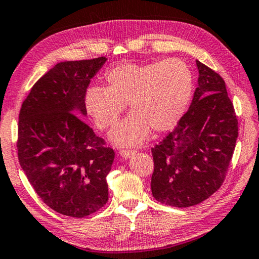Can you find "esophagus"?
I'll return each mask as SVG.
<instances>
[{
	"mask_svg": "<svg viewBox=\"0 0 259 259\" xmlns=\"http://www.w3.org/2000/svg\"><path fill=\"white\" fill-rule=\"evenodd\" d=\"M135 153H136V151H135V150H121L120 151V154L122 155L123 158H125V159L133 157Z\"/></svg>",
	"mask_w": 259,
	"mask_h": 259,
	"instance_id": "34e87169",
	"label": "esophagus"
}]
</instances>
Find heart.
<instances>
[{"label":"heart","instance_id":"b5f03b06","mask_svg":"<svg viewBox=\"0 0 259 259\" xmlns=\"http://www.w3.org/2000/svg\"><path fill=\"white\" fill-rule=\"evenodd\" d=\"M106 88L91 86L85 106L100 130L112 128L124 112H133L110 133L118 145H136L150 129L165 133L178 124L190 99L192 75L182 60L167 59L145 64L123 63L105 76Z\"/></svg>","mask_w":259,"mask_h":259}]
</instances>
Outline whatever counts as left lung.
Returning <instances> with one entry per match:
<instances>
[{
    "label": "left lung",
    "mask_w": 259,
    "mask_h": 259,
    "mask_svg": "<svg viewBox=\"0 0 259 259\" xmlns=\"http://www.w3.org/2000/svg\"><path fill=\"white\" fill-rule=\"evenodd\" d=\"M198 88L188 112L152 147V195L158 202L189 207L207 199L224 183L239 122L224 78L197 61Z\"/></svg>",
    "instance_id": "8db88e82"
}]
</instances>
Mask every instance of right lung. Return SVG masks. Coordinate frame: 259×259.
Instances as JSON below:
<instances>
[{
    "label": "right lung",
    "mask_w": 259,
    "mask_h": 259,
    "mask_svg": "<svg viewBox=\"0 0 259 259\" xmlns=\"http://www.w3.org/2000/svg\"><path fill=\"white\" fill-rule=\"evenodd\" d=\"M106 60L57 63L33 85L19 112L20 167L47 206L73 218L97 212L108 200L106 176L115 152L79 117L86 115L91 78Z\"/></svg>",
    "instance_id": "1"
}]
</instances>
